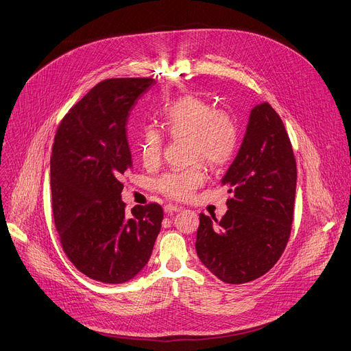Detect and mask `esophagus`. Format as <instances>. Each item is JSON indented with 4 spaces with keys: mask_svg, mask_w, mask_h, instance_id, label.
<instances>
[{
    "mask_svg": "<svg viewBox=\"0 0 351 351\" xmlns=\"http://www.w3.org/2000/svg\"><path fill=\"white\" fill-rule=\"evenodd\" d=\"M164 210H165V213H167V214H172V213H178V211H180V210H182V207H180V206H176V204H167V206L164 207Z\"/></svg>",
    "mask_w": 351,
    "mask_h": 351,
    "instance_id": "esophagus-1",
    "label": "esophagus"
}]
</instances>
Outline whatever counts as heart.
Wrapping results in <instances>:
<instances>
[{
	"label": "heart",
	"instance_id": "1",
	"mask_svg": "<svg viewBox=\"0 0 351 351\" xmlns=\"http://www.w3.org/2000/svg\"><path fill=\"white\" fill-rule=\"evenodd\" d=\"M161 130L171 140H187L189 161L202 159L211 168H222L232 161L239 145V124L228 110H219L199 97L186 95L168 104L161 112ZM165 144L164 134L144 127L137 152L145 168H155ZM206 179L202 164L196 162L184 169H173L154 180L159 193L172 200H186L195 193Z\"/></svg>",
	"mask_w": 351,
	"mask_h": 351
}]
</instances>
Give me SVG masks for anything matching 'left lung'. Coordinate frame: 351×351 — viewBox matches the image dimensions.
<instances>
[{
  "label": "left lung",
  "instance_id": "1",
  "mask_svg": "<svg viewBox=\"0 0 351 351\" xmlns=\"http://www.w3.org/2000/svg\"><path fill=\"white\" fill-rule=\"evenodd\" d=\"M231 197L221 219L200 214L196 252L221 281L266 274L291 234L297 164L282 120L267 102L254 106L242 145L222 178Z\"/></svg>",
  "mask_w": 351,
  "mask_h": 351
}]
</instances>
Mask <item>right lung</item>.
Here are the masks:
<instances>
[{
  "label": "right lung",
  "mask_w": 351,
  "mask_h": 351,
  "mask_svg": "<svg viewBox=\"0 0 351 351\" xmlns=\"http://www.w3.org/2000/svg\"><path fill=\"white\" fill-rule=\"evenodd\" d=\"M152 78H110L95 85L61 120L50 159L51 208L70 262L92 280L121 284L148 263L162 207L125 213L121 176L133 168L127 119Z\"/></svg>",
  "instance_id": "add662e5"
}]
</instances>
